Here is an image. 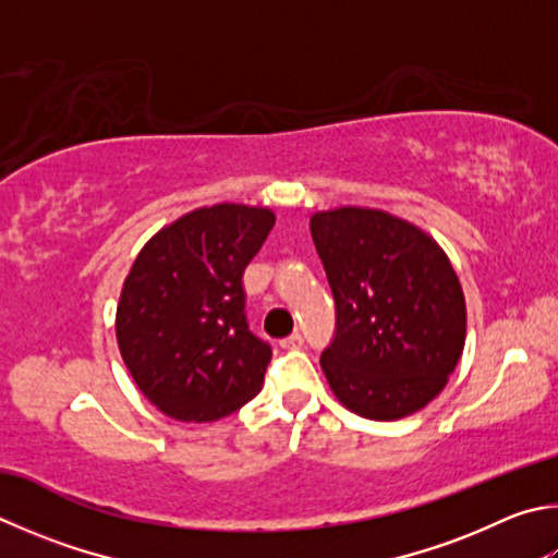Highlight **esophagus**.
<instances>
[{
  "instance_id": "esophagus-1",
  "label": "esophagus",
  "mask_w": 558,
  "mask_h": 558,
  "mask_svg": "<svg viewBox=\"0 0 558 558\" xmlns=\"http://www.w3.org/2000/svg\"><path fill=\"white\" fill-rule=\"evenodd\" d=\"M302 343H305V339H302V333H300V331H295V333H290L288 339H282V341H280V349H288V351H292V349H300Z\"/></svg>"
}]
</instances>
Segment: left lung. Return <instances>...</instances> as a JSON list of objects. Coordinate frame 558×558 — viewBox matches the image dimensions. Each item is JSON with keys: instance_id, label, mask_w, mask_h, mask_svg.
I'll return each instance as SVG.
<instances>
[{"instance_id": "obj_1", "label": "left lung", "mask_w": 558, "mask_h": 558, "mask_svg": "<svg viewBox=\"0 0 558 558\" xmlns=\"http://www.w3.org/2000/svg\"><path fill=\"white\" fill-rule=\"evenodd\" d=\"M337 329L322 371L361 417L390 422L444 390L465 341L461 282L437 241L388 211L341 207L310 219Z\"/></svg>"}]
</instances>
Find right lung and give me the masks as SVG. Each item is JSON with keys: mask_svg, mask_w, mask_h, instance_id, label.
<instances>
[{"mask_svg": "<svg viewBox=\"0 0 558 558\" xmlns=\"http://www.w3.org/2000/svg\"><path fill=\"white\" fill-rule=\"evenodd\" d=\"M276 215L190 211L138 253L117 307L121 359L141 392L180 422H215L260 390L270 343L248 329L244 270Z\"/></svg>", "mask_w": 558, "mask_h": 558, "instance_id": "1", "label": "right lung"}]
</instances>
